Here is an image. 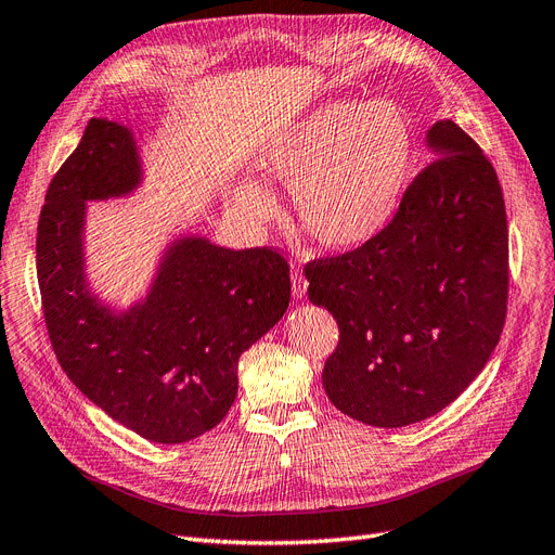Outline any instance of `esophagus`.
<instances>
[{"label": "esophagus", "instance_id": "esophagus-1", "mask_svg": "<svg viewBox=\"0 0 555 555\" xmlns=\"http://www.w3.org/2000/svg\"><path fill=\"white\" fill-rule=\"evenodd\" d=\"M291 279H293V295L297 299H301L306 295V285H309V283H306V276L299 270H293Z\"/></svg>", "mask_w": 555, "mask_h": 555}]
</instances>
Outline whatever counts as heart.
Wrapping results in <instances>:
<instances>
[{"label":"heart","mask_w":555,"mask_h":555,"mask_svg":"<svg viewBox=\"0 0 555 555\" xmlns=\"http://www.w3.org/2000/svg\"><path fill=\"white\" fill-rule=\"evenodd\" d=\"M412 153V126L393 102L334 98L267 141L258 171L267 184L291 188L297 221L322 246L352 251L396 217ZM267 184H237L235 203L246 217L274 215Z\"/></svg>","instance_id":"obj_1"}]
</instances>
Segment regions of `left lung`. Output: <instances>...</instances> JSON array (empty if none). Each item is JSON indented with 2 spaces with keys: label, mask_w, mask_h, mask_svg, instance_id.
Masks as SVG:
<instances>
[{
  "label": "left lung",
  "mask_w": 555,
  "mask_h": 555,
  "mask_svg": "<svg viewBox=\"0 0 555 555\" xmlns=\"http://www.w3.org/2000/svg\"><path fill=\"white\" fill-rule=\"evenodd\" d=\"M437 159L367 244L304 267L309 299L338 322L322 371L336 409L375 427L439 414L474 382L507 313V219L499 176L453 120L427 132Z\"/></svg>",
  "instance_id": "obj_1"
}]
</instances>
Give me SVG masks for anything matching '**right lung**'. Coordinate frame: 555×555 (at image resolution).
<instances>
[{"label": "right lung", "instance_id": "obj_1", "mask_svg": "<svg viewBox=\"0 0 555 555\" xmlns=\"http://www.w3.org/2000/svg\"><path fill=\"white\" fill-rule=\"evenodd\" d=\"M139 184L132 132L91 118L40 210L38 288L54 354L79 391L143 439L184 443L229 414L242 352L288 311L291 267L270 246L233 251L180 237L146 299L112 311L85 274L87 201L128 196Z\"/></svg>", "mask_w": 555, "mask_h": 555}]
</instances>
